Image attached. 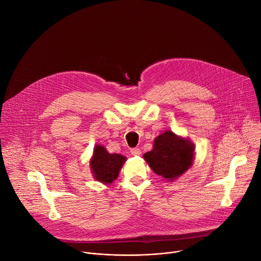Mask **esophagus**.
<instances>
[{"mask_svg": "<svg viewBox=\"0 0 261 261\" xmlns=\"http://www.w3.org/2000/svg\"><path fill=\"white\" fill-rule=\"evenodd\" d=\"M131 152V154L133 155V156H139L140 154H141V152H140V150H139V148H132V150L130 151Z\"/></svg>", "mask_w": 261, "mask_h": 261, "instance_id": "obj_1", "label": "esophagus"}]
</instances>
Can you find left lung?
<instances>
[{"label":"left lung","instance_id":"left-lung-1","mask_svg":"<svg viewBox=\"0 0 261 261\" xmlns=\"http://www.w3.org/2000/svg\"><path fill=\"white\" fill-rule=\"evenodd\" d=\"M195 144L189 139L166 130L154 139L153 150L143 159L151 169L164 180H175L192 165Z\"/></svg>","mask_w":261,"mask_h":261}]
</instances>
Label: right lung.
<instances>
[{"label":"right lung","mask_w":261,"mask_h":261,"mask_svg":"<svg viewBox=\"0 0 261 261\" xmlns=\"http://www.w3.org/2000/svg\"><path fill=\"white\" fill-rule=\"evenodd\" d=\"M127 158L121 154H110L103 145L96 144L90 159V168L94 178L106 186L118 178Z\"/></svg>","instance_id":"obj_1"}]
</instances>
